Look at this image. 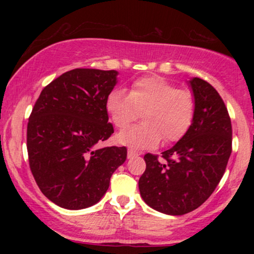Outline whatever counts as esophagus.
I'll use <instances>...</instances> for the list:
<instances>
[{"instance_id": "1", "label": "esophagus", "mask_w": 254, "mask_h": 254, "mask_svg": "<svg viewBox=\"0 0 254 254\" xmlns=\"http://www.w3.org/2000/svg\"><path fill=\"white\" fill-rule=\"evenodd\" d=\"M137 155H138V153H136V151H133L131 149L127 150V159H132V157H135Z\"/></svg>"}]
</instances>
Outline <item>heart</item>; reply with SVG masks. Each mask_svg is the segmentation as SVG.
<instances>
[{"label": "heart", "instance_id": "1", "mask_svg": "<svg viewBox=\"0 0 254 254\" xmlns=\"http://www.w3.org/2000/svg\"><path fill=\"white\" fill-rule=\"evenodd\" d=\"M106 111L118 129H124L142 113L143 123L119 132L117 142L132 149L154 148L179 141L190 129L196 100L190 89L177 88L161 76H145L131 84L129 94L113 89L106 98Z\"/></svg>", "mask_w": 254, "mask_h": 254}]
</instances>
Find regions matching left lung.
Masks as SVG:
<instances>
[{
	"mask_svg": "<svg viewBox=\"0 0 254 254\" xmlns=\"http://www.w3.org/2000/svg\"><path fill=\"white\" fill-rule=\"evenodd\" d=\"M196 100L190 129L162 160L145 154L138 180L142 199L167 215L193 211L211 196L232 153V123L217 90L199 77L189 81Z\"/></svg>",
	"mask_w": 254,
	"mask_h": 254,
	"instance_id": "8db88e82",
	"label": "left lung"
}]
</instances>
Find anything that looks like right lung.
Instances as JSON below:
<instances>
[{
  "label": "right lung",
  "instance_id": "1",
  "mask_svg": "<svg viewBox=\"0 0 254 254\" xmlns=\"http://www.w3.org/2000/svg\"><path fill=\"white\" fill-rule=\"evenodd\" d=\"M118 71L74 69L49 83L27 124L30 167L44 196L80 210L103 198L110 179L127 160L125 147L98 149L113 133L106 98Z\"/></svg>",
  "mask_w": 254,
  "mask_h": 254
}]
</instances>
